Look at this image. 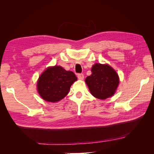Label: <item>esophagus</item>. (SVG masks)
I'll return each instance as SVG.
<instances>
[{"label": "esophagus", "instance_id": "34e87169", "mask_svg": "<svg viewBox=\"0 0 154 154\" xmlns=\"http://www.w3.org/2000/svg\"><path fill=\"white\" fill-rule=\"evenodd\" d=\"M77 76L79 80H83V78H84V75L83 74H78Z\"/></svg>", "mask_w": 154, "mask_h": 154}]
</instances>
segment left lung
Instances as JSON below:
<instances>
[{
	"label": "left lung",
	"instance_id": "left-lung-1",
	"mask_svg": "<svg viewBox=\"0 0 154 154\" xmlns=\"http://www.w3.org/2000/svg\"><path fill=\"white\" fill-rule=\"evenodd\" d=\"M91 75L85 79V83L91 94L96 98L105 100L112 96L119 85V76L115 70L108 64L95 63Z\"/></svg>",
	"mask_w": 154,
	"mask_h": 154
}]
</instances>
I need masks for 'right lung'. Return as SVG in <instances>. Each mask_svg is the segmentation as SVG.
Instances as JSON below:
<instances>
[{"label": "right lung", "instance_id": "obj_1", "mask_svg": "<svg viewBox=\"0 0 154 154\" xmlns=\"http://www.w3.org/2000/svg\"><path fill=\"white\" fill-rule=\"evenodd\" d=\"M77 80L75 74L61 66L49 67L40 76L37 89L40 96L49 102H57L66 97L70 87Z\"/></svg>", "mask_w": 154, "mask_h": 154}]
</instances>
